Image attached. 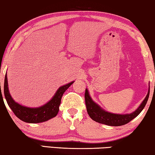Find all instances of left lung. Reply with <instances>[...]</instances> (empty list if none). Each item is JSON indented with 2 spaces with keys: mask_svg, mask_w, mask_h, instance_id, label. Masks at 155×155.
<instances>
[{
  "mask_svg": "<svg viewBox=\"0 0 155 155\" xmlns=\"http://www.w3.org/2000/svg\"><path fill=\"white\" fill-rule=\"evenodd\" d=\"M149 95L150 88L148 90L147 96L145 97V99L140 104L138 108L132 113L126 114L111 113V112L107 111L102 109L100 106L92 100L87 88L85 90V94H84V99H85L87 111L90 117L92 120L99 123V124H105L107 126H120L128 124L140 114V112L143 111L147 104Z\"/></svg>",
  "mask_w": 155,
  "mask_h": 155,
  "instance_id": "8db88e82",
  "label": "left lung"
}]
</instances>
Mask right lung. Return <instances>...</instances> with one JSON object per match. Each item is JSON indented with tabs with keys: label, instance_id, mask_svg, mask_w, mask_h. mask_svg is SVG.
I'll use <instances>...</instances> for the list:
<instances>
[{
	"label": "right lung",
	"instance_id": "1",
	"mask_svg": "<svg viewBox=\"0 0 155 155\" xmlns=\"http://www.w3.org/2000/svg\"><path fill=\"white\" fill-rule=\"evenodd\" d=\"M73 82L74 81H72L60 87L51 100L45 104L39 107H27L20 104L12 99L8 89L7 73H6L5 81H4V95L8 106L17 117L24 122L29 123V124H38V123L47 121L48 120L55 117L58 114L63 94Z\"/></svg>",
	"mask_w": 155,
	"mask_h": 155
}]
</instances>
